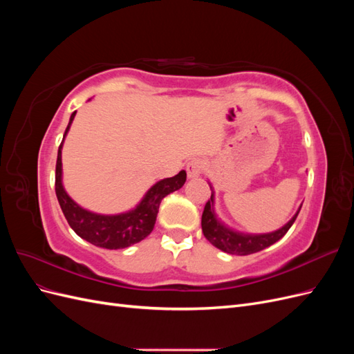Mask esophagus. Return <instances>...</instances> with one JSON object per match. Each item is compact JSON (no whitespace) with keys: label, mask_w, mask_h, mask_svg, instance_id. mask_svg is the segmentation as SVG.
Masks as SVG:
<instances>
[{"label":"esophagus","mask_w":354,"mask_h":354,"mask_svg":"<svg viewBox=\"0 0 354 354\" xmlns=\"http://www.w3.org/2000/svg\"><path fill=\"white\" fill-rule=\"evenodd\" d=\"M203 169H205V162L202 159H192L190 162L186 165V171H187V177L189 178H198Z\"/></svg>","instance_id":"esophagus-1"}]
</instances>
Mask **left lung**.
<instances>
[{
    "mask_svg": "<svg viewBox=\"0 0 354 354\" xmlns=\"http://www.w3.org/2000/svg\"><path fill=\"white\" fill-rule=\"evenodd\" d=\"M209 187L212 190V194H211V199H208L207 205L202 212V221H201L202 232H203V236L216 246V248L227 254L250 255L254 252H259L261 250H266L267 246L276 243L277 241L285 236V233L289 230V227L292 226L299 209H301V207H299L292 216V218L289 220L285 226H282L281 229H277L274 232L245 233V232L232 229L226 223L221 221V218H218L216 212V192H214L211 183H209Z\"/></svg>",
    "mask_w": 354,
    "mask_h": 354,
    "instance_id": "obj_1",
    "label": "left lung"
}]
</instances>
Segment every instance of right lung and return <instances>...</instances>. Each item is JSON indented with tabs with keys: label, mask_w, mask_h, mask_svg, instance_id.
<instances>
[{
	"label": "right lung",
	"mask_w": 354,
	"mask_h": 354,
	"mask_svg": "<svg viewBox=\"0 0 354 354\" xmlns=\"http://www.w3.org/2000/svg\"><path fill=\"white\" fill-rule=\"evenodd\" d=\"M75 115H77V112L71 115L65 136H63L59 147L56 164V195L69 226L84 241L106 250H122L143 241L155 227L160 201L167 195L183 187L186 181V171L181 169L174 177L156 181L146 192L142 201L128 211L120 214H99L82 208L80 203L75 202L68 195L65 186H63L62 147Z\"/></svg>",
	"instance_id": "obj_1"
}]
</instances>
